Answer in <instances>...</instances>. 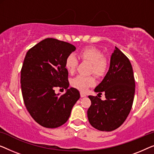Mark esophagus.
Masks as SVG:
<instances>
[{
    "instance_id": "1",
    "label": "esophagus",
    "mask_w": 154,
    "mask_h": 154,
    "mask_svg": "<svg viewBox=\"0 0 154 154\" xmlns=\"http://www.w3.org/2000/svg\"><path fill=\"white\" fill-rule=\"evenodd\" d=\"M80 96H81L82 98H84V97L86 96V95L83 92H80Z\"/></svg>"
}]
</instances>
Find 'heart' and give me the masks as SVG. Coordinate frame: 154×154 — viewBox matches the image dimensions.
Listing matches in <instances>:
<instances>
[{"mask_svg":"<svg viewBox=\"0 0 154 154\" xmlns=\"http://www.w3.org/2000/svg\"><path fill=\"white\" fill-rule=\"evenodd\" d=\"M79 58L83 61H86L91 64L89 72L93 73L96 77H102L106 74L107 70V62L103 54L94 47H85L79 51ZM78 60L76 56L70 54L66 58V68L69 72H73L76 69ZM94 84V79L92 77H84L78 75L71 82V84L75 88L82 91H86L88 87Z\"/></svg>","mask_w":154,"mask_h":154,"instance_id":"b5f03b06","label":"heart"}]
</instances>
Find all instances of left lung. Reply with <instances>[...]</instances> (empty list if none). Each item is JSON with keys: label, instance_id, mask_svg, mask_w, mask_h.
I'll list each match as a JSON object with an SVG mask.
<instances>
[{"label": "left lung", "instance_id": "left-lung-1", "mask_svg": "<svg viewBox=\"0 0 154 154\" xmlns=\"http://www.w3.org/2000/svg\"><path fill=\"white\" fill-rule=\"evenodd\" d=\"M135 89L131 62L115 47L110 58L109 70L94 89L100 94L105 93V100H102L98 96H88L91 101L87 111L90 124L101 131H112L118 128L131 112Z\"/></svg>", "mask_w": 154, "mask_h": 154}]
</instances>
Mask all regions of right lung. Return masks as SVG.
I'll return each instance as SVG.
<instances>
[{
    "label": "right lung",
    "mask_w": 154,
    "mask_h": 154,
    "mask_svg": "<svg viewBox=\"0 0 154 154\" xmlns=\"http://www.w3.org/2000/svg\"><path fill=\"white\" fill-rule=\"evenodd\" d=\"M76 49L68 42L46 38L27 51L21 70V87L25 106L32 118L43 127L58 128L68 120L80 98L79 91L68 88L66 58ZM56 87L66 93L56 94Z\"/></svg>",
    "instance_id": "right-lung-1"
}]
</instances>
